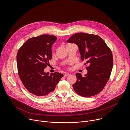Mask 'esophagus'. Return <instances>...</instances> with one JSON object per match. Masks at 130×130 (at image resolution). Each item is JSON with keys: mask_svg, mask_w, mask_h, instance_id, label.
I'll use <instances>...</instances> for the list:
<instances>
[{"mask_svg": "<svg viewBox=\"0 0 130 130\" xmlns=\"http://www.w3.org/2000/svg\"><path fill=\"white\" fill-rule=\"evenodd\" d=\"M71 75V73H70V72H66V73L64 74V76L66 77H67V76H69V75Z\"/></svg>", "mask_w": 130, "mask_h": 130, "instance_id": "1", "label": "esophagus"}]
</instances>
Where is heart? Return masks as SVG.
Returning a JSON list of instances; mask_svg holds the SVG:
<instances>
[{
    "mask_svg": "<svg viewBox=\"0 0 130 130\" xmlns=\"http://www.w3.org/2000/svg\"><path fill=\"white\" fill-rule=\"evenodd\" d=\"M69 44H67V45H69Z\"/></svg>",
    "mask_w": 130,
    "mask_h": 130,
    "instance_id": "obj_1",
    "label": "heart"
}]
</instances>
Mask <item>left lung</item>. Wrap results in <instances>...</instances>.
<instances>
[{
  "mask_svg": "<svg viewBox=\"0 0 130 130\" xmlns=\"http://www.w3.org/2000/svg\"><path fill=\"white\" fill-rule=\"evenodd\" d=\"M79 47L82 61L87 73L83 77L77 73V81L73 88L79 95L86 97L96 95L102 90L109 79L113 66L112 51L100 36L85 33H77L67 41Z\"/></svg>",
  "mask_w": 130,
  "mask_h": 130,
  "instance_id": "left-lung-1",
  "label": "left lung"
}]
</instances>
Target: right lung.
Listing matches in <instances>:
<instances>
[{
  "label": "right lung",
  "instance_id": "add662e5",
  "mask_svg": "<svg viewBox=\"0 0 130 130\" xmlns=\"http://www.w3.org/2000/svg\"><path fill=\"white\" fill-rule=\"evenodd\" d=\"M55 36L44 34L28 39L18 51L16 60L18 73L23 85L31 94L45 97L53 91L62 74L49 75L44 69L52 59L51 47Z\"/></svg>",
  "mask_w": 130,
  "mask_h": 130
}]
</instances>
